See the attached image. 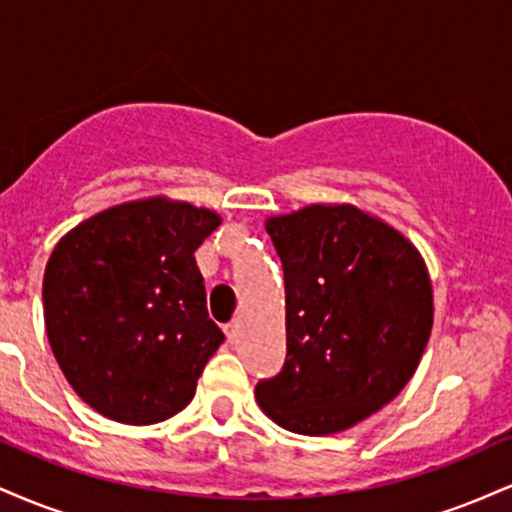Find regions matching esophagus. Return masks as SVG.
<instances>
[{"label":"esophagus","mask_w":512,"mask_h":512,"mask_svg":"<svg viewBox=\"0 0 512 512\" xmlns=\"http://www.w3.org/2000/svg\"><path fill=\"white\" fill-rule=\"evenodd\" d=\"M238 332H240V322L238 320H233V322H228L226 325V337H228V342H236L238 339Z\"/></svg>","instance_id":"obj_1"}]
</instances>
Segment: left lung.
I'll return each instance as SVG.
<instances>
[{
    "label": "left lung",
    "mask_w": 512,
    "mask_h": 512,
    "mask_svg": "<svg viewBox=\"0 0 512 512\" xmlns=\"http://www.w3.org/2000/svg\"><path fill=\"white\" fill-rule=\"evenodd\" d=\"M286 286V361L255 387L286 431L327 436L368 419L414 375L433 293L414 245L349 204L267 221Z\"/></svg>",
    "instance_id": "left-lung-1"
}]
</instances>
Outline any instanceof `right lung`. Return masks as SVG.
<instances>
[{
  "instance_id": "right-lung-1",
  "label": "right lung",
  "mask_w": 512,
  "mask_h": 512,
  "mask_svg": "<svg viewBox=\"0 0 512 512\" xmlns=\"http://www.w3.org/2000/svg\"><path fill=\"white\" fill-rule=\"evenodd\" d=\"M219 223L209 209L151 197L91 216L52 250L43 279L52 354L108 419L156 424L195 397L226 339L195 262Z\"/></svg>"
}]
</instances>
